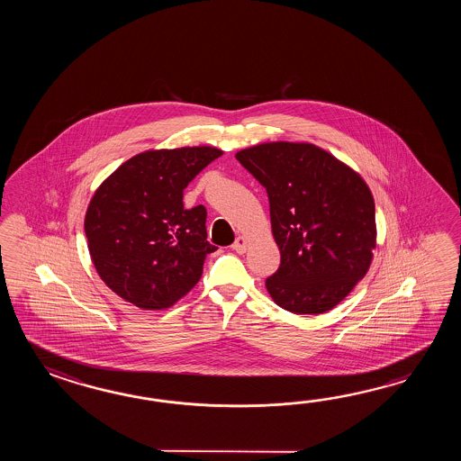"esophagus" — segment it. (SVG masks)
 Wrapping results in <instances>:
<instances>
[{"label": "esophagus", "mask_w": 461, "mask_h": 461, "mask_svg": "<svg viewBox=\"0 0 461 461\" xmlns=\"http://www.w3.org/2000/svg\"><path fill=\"white\" fill-rule=\"evenodd\" d=\"M232 249H234L237 254H244L245 250H247V239L245 237H237L234 244H232Z\"/></svg>", "instance_id": "obj_1"}]
</instances>
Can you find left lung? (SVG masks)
Instances as JSON below:
<instances>
[{
  "label": "left lung",
  "instance_id": "1",
  "mask_svg": "<svg viewBox=\"0 0 461 461\" xmlns=\"http://www.w3.org/2000/svg\"><path fill=\"white\" fill-rule=\"evenodd\" d=\"M235 158L267 189L280 267L265 280L296 314L334 308L363 280L375 249V206L363 177L312 143L274 141Z\"/></svg>",
  "mask_w": 461,
  "mask_h": 461
}]
</instances>
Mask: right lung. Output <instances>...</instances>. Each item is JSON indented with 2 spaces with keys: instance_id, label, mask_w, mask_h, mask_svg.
Returning <instances> with one entry per match:
<instances>
[{
  "instance_id": "right-lung-1",
  "label": "right lung",
  "mask_w": 461,
  "mask_h": 461,
  "mask_svg": "<svg viewBox=\"0 0 461 461\" xmlns=\"http://www.w3.org/2000/svg\"><path fill=\"white\" fill-rule=\"evenodd\" d=\"M212 147L151 149L130 158L88 204V252L112 292L141 310H163L199 282L207 254L206 207L183 191L221 157Z\"/></svg>"
}]
</instances>
